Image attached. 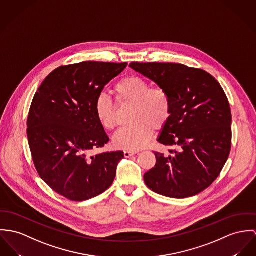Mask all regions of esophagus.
Masks as SVG:
<instances>
[{"label": "esophagus", "instance_id": "34e87169", "mask_svg": "<svg viewBox=\"0 0 256 256\" xmlns=\"http://www.w3.org/2000/svg\"><path fill=\"white\" fill-rule=\"evenodd\" d=\"M138 152H134V151H124V158H130L134 155H136Z\"/></svg>", "mask_w": 256, "mask_h": 256}]
</instances>
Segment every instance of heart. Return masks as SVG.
Segmentation results:
<instances>
[{"label":"heart","instance_id":"heart-1","mask_svg":"<svg viewBox=\"0 0 256 256\" xmlns=\"http://www.w3.org/2000/svg\"><path fill=\"white\" fill-rule=\"evenodd\" d=\"M118 104L132 105L128 126L120 128L112 138L114 147L124 150H139L153 136L154 130H160L170 120L172 100L168 92L150 84L136 76L120 80L113 88ZM94 115L100 126L112 130L116 124V107L106 94H101L94 105Z\"/></svg>","mask_w":256,"mask_h":256}]
</instances>
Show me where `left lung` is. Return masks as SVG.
<instances>
[{
    "instance_id": "1",
    "label": "left lung",
    "mask_w": 256,
    "mask_h": 256,
    "mask_svg": "<svg viewBox=\"0 0 256 256\" xmlns=\"http://www.w3.org/2000/svg\"><path fill=\"white\" fill-rule=\"evenodd\" d=\"M130 67L164 88L172 114L158 141L174 146L168 155L155 152L156 166L144 174L160 195L184 198L210 186L231 150L232 116L221 86L208 72L176 63H139Z\"/></svg>"
}]
</instances>
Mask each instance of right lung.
I'll return each instance as SVG.
<instances>
[{
    "mask_svg": "<svg viewBox=\"0 0 256 256\" xmlns=\"http://www.w3.org/2000/svg\"><path fill=\"white\" fill-rule=\"evenodd\" d=\"M126 65L86 61L61 66L40 86L29 111L27 136L40 176L59 195L82 202L112 185L124 152L88 156L109 141L94 105Z\"/></svg>",
    "mask_w": 256,
    "mask_h": 256,
    "instance_id": "obj_1",
    "label": "right lung"
}]
</instances>
